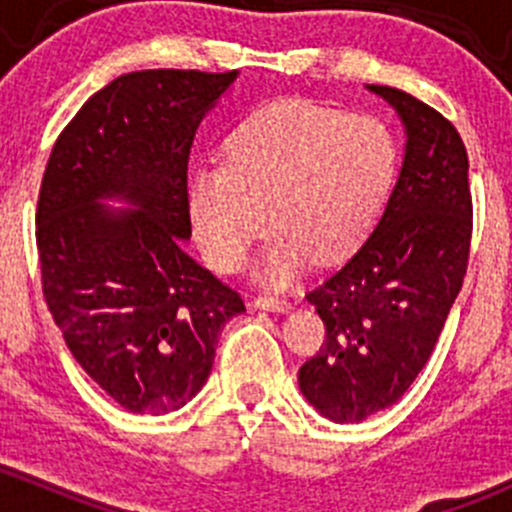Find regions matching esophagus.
I'll return each mask as SVG.
<instances>
[{
	"label": "esophagus",
	"instance_id": "34e87169",
	"mask_svg": "<svg viewBox=\"0 0 512 512\" xmlns=\"http://www.w3.org/2000/svg\"><path fill=\"white\" fill-rule=\"evenodd\" d=\"M257 309H270V312H287L292 304L285 297H277V294H260V297L252 299Z\"/></svg>",
	"mask_w": 512,
	"mask_h": 512
}]
</instances>
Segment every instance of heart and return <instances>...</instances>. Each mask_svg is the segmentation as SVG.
Here are the masks:
<instances>
[{"mask_svg":"<svg viewBox=\"0 0 512 512\" xmlns=\"http://www.w3.org/2000/svg\"><path fill=\"white\" fill-rule=\"evenodd\" d=\"M394 170V136L379 118L280 101L240 123L225 163L193 170L185 205L200 250L225 275L242 270L267 213L265 280L282 285L307 257L332 265L352 255Z\"/></svg>","mask_w":512,"mask_h":512,"instance_id":"1","label":"heart"}]
</instances>
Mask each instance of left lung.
Segmentation results:
<instances>
[{"label": "left lung", "instance_id": "1", "mask_svg": "<svg viewBox=\"0 0 512 512\" xmlns=\"http://www.w3.org/2000/svg\"><path fill=\"white\" fill-rule=\"evenodd\" d=\"M406 153L384 215L364 245L307 299L327 337L299 369L322 416L364 421L396 404L426 366L463 287L473 232L468 153L446 116L391 86Z\"/></svg>", "mask_w": 512, "mask_h": 512}]
</instances>
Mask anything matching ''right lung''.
Segmentation results:
<instances>
[{
	"mask_svg": "<svg viewBox=\"0 0 512 512\" xmlns=\"http://www.w3.org/2000/svg\"><path fill=\"white\" fill-rule=\"evenodd\" d=\"M237 71L148 69L113 79L59 133L36 203L41 289L81 369L131 414H168L210 376L245 302L183 242L188 158ZM118 194L138 211H108Z\"/></svg>",
	"mask_w": 512,
	"mask_h": 512,
	"instance_id": "obj_1",
	"label": "right lung"
}]
</instances>
